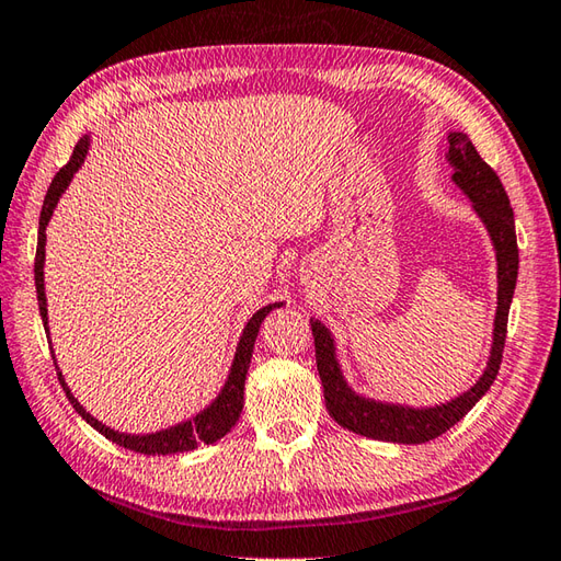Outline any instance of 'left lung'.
I'll use <instances>...</instances> for the list:
<instances>
[{
	"mask_svg": "<svg viewBox=\"0 0 561 561\" xmlns=\"http://www.w3.org/2000/svg\"><path fill=\"white\" fill-rule=\"evenodd\" d=\"M449 153L447 161L454 168L451 181L461 187V193L471 199L473 213L489 229V237L495 249V261H499V310H495L493 322V344L489 366L483 376L473 383L467 393L457 396L449 403L435 408H408L380 403L374 398L356 396L342 376L340 362L334 354V340L320 320H310L314 336V358L317 371H320L324 386V403L336 425L348 432L380 439V442H398V445H422L439 435H445L449 427L467 415V412L479 403L485 390L493 386L499 376L505 332H508V312L517 280V239H515V219L511 199L505 195L501 178L495 175L493 168L483 161L479 151L467 134L451 131L449 136Z\"/></svg>",
	"mask_w": 561,
	"mask_h": 561,
	"instance_id": "8db88e82",
	"label": "left lung"
}]
</instances>
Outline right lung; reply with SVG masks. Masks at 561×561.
Listing matches in <instances>:
<instances>
[{
	"label": "right lung",
	"mask_w": 561,
	"mask_h": 561,
	"mask_svg": "<svg viewBox=\"0 0 561 561\" xmlns=\"http://www.w3.org/2000/svg\"><path fill=\"white\" fill-rule=\"evenodd\" d=\"M90 149V136H82V139L76 144L72 149L70 161L60 168L56 178L50 181V187L44 199V207H41V219H38V247H36V263H34V276H36V295H38V310H41V320H44V327L48 330V310H46V288H44V261H46V227L53 217V209H56L60 195L66 193V187L70 185L72 175L78 173V168L82 165L84 156H88ZM283 302H273L261 308L256 314L247 322L244 332H241V340L237 344V354L234 362H231V371L227 376V383L221 388V393L209 403L205 410H199L195 417H190L181 425L168 427L161 432H151V435H124V432H116L107 425H102L100 420H94L88 410H84L78 398L70 393V388L66 386V378H62L60 368H58V378L62 383V390L70 400V405L78 410V415L82 420H88L90 425L104 435L107 439L116 442V445L139 454H178V451H190L197 449L199 445H215L217 439H221L227 432L237 425V420L241 415V408H244V380L249 374V364H251V354H253V342L259 336V327L273 308H280Z\"/></svg>",
	"instance_id": "add662e5"
}]
</instances>
